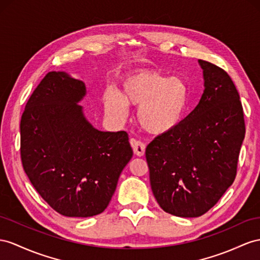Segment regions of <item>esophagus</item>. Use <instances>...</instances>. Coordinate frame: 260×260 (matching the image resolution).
<instances>
[{"label": "esophagus", "mask_w": 260, "mask_h": 260, "mask_svg": "<svg viewBox=\"0 0 260 260\" xmlns=\"http://www.w3.org/2000/svg\"><path fill=\"white\" fill-rule=\"evenodd\" d=\"M131 145L133 147V150H134V154L138 157H142L145 155V150H146V145L141 142V141H136V139H131Z\"/></svg>", "instance_id": "esophagus-1"}]
</instances>
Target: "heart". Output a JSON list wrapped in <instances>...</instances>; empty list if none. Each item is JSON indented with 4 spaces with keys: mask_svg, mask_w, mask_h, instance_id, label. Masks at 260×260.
<instances>
[{
    "mask_svg": "<svg viewBox=\"0 0 260 260\" xmlns=\"http://www.w3.org/2000/svg\"><path fill=\"white\" fill-rule=\"evenodd\" d=\"M189 104V88L181 78L155 71H141L128 76L118 93L105 95V110L123 121L127 106H135L139 126L150 135L168 134L181 123Z\"/></svg>",
    "mask_w": 260,
    "mask_h": 260,
    "instance_id": "obj_1",
    "label": "heart"
}]
</instances>
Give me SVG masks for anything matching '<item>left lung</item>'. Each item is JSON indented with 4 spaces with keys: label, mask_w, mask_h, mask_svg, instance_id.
Instances as JSON below:
<instances>
[{
    "label": "left lung",
    "mask_w": 260,
    "mask_h": 260,
    "mask_svg": "<svg viewBox=\"0 0 260 260\" xmlns=\"http://www.w3.org/2000/svg\"><path fill=\"white\" fill-rule=\"evenodd\" d=\"M204 91L177 127L146 148L152 193L172 215L198 217L214 206L234 182L245 137L242 102L231 77L199 60Z\"/></svg>",
    "instance_id": "obj_1"
}]
</instances>
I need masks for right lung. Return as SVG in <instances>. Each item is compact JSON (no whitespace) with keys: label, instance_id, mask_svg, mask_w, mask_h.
<instances>
[{"label":"right lung","instance_id":"obj_1","mask_svg":"<svg viewBox=\"0 0 260 260\" xmlns=\"http://www.w3.org/2000/svg\"><path fill=\"white\" fill-rule=\"evenodd\" d=\"M85 84L64 71L48 72L21 119V158L31 184L69 217L102 213L133 157L127 133L99 131L80 104Z\"/></svg>","mask_w":260,"mask_h":260}]
</instances>
